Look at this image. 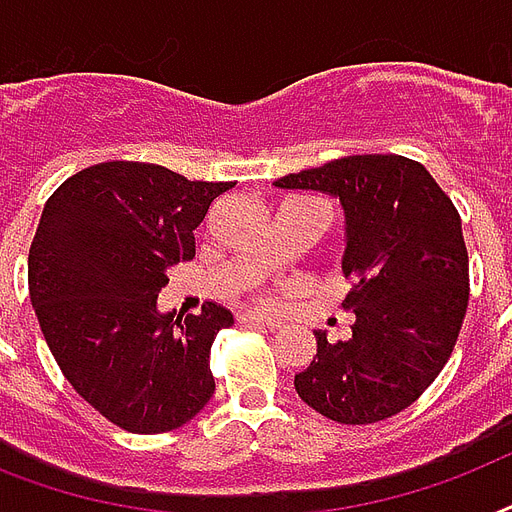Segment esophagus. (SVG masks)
<instances>
[{
	"label": "esophagus",
	"instance_id": "1",
	"mask_svg": "<svg viewBox=\"0 0 512 512\" xmlns=\"http://www.w3.org/2000/svg\"><path fill=\"white\" fill-rule=\"evenodd\" d=\"M239 319H241V324H260V327H268V329L284 327V321L276 319V316H265V313H257V311L241 313Z\"/></svg>",
	"mask_w": 512,
	"mask_h": 512
}]
</instances>
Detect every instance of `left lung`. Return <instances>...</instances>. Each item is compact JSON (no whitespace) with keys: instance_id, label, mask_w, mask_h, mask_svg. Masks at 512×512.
I'll use <instances>...</instances> for the list:
<instances>
[{"instance_id":"left-lung-1","label":"left lung","mask_w":512,"mask_h":512,"mask_svg":"<svg viewBox=\"0 0 512 512\" xmlns=\"http://www.w3.org/2000/svg\"><path fill=\"white\" fill-rule=\"evenodd\" d=\"M276 185L340 199L342 308L356 316L350 340L313 332L297 396L342 425L388 420L425 393L460 335L470 295L460 212L420 162L396 154L345 156Z\"/></svg>"}]
</instances>
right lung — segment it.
Listing matches in <instances>:
<instances>
[{
	"instance_id": "1",
	"label": "right lung",
	"mask_w": 512,
	"mask_h": 512,
	"mask_svg": "<svg viewBox=\"0 0 512 512\" xmlns=\"http://www.w3.org/2000/svg\"><path fill=\"white\" fill-rule=\"evenodd\" d=\"M233 183L143 162L76 172L44 204L28 249V295L60 372L106 420L167 433L215 393L209 348L233 316L220 305L162 313L167 268L196 255L193 231Z\"/></svg>"
}]
</instances>
